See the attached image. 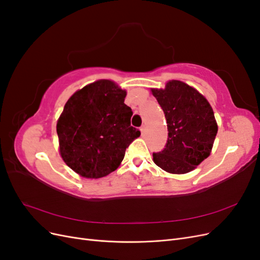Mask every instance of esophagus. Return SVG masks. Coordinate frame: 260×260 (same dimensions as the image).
Masks as SVG:
<instances>
[{"label":"esophagus","mask_w":260,"mask_h":260,"mask_svg":"<svg viewBox=\"0 0 260 260\" xmlns=\"http://www.w3.org/2000/svg\"><path fill=\"white\" fill-rule=\"evenodd\" d=\"M140 130H141V132H142V133H144V131H145V125L143 124V125H142V127H141V128H140Z\"/></svg>","instance_id":"obj_1"}]
</instances>
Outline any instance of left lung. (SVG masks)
<instances>
[{
	"label": "left lung",
	"mask_w": 260,
	"mask_h": 260,
	"mask_svg": "<svg viewBox=\"0 0 260 260\" xmlns=\"http://www.w3.org/2000/svg\"><path fill=\"white\" fill-rule=\"evenodd\" d=\"M151 92L167 120L168 140L165 148L153 154V160L172 175L194 170L210 155L218 124L206 98L193 86L169 80L165 89Z\"/></svg>",
	"instance_id": "left-lung-1"
}]
</instances>
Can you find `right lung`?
Segmentation results:
<instances>
[{
	"label": "right lung",
	"instance_id": "obj_1",
	"mask_svg": "<svg viewBox=\"0 0 260 260\" xmlns=\"http://www.w3.org/2000/svg\"><path fill=\"white\" fill-rule=\"evenodd\" d=\"M127 91L101 79L76 91L57 119L58 149L76 174L99 179L115 171L141 132L131 127L132 111L124 104Z\"/></svg>",
	"mask_w": 260,
	"mask_h": 260
}]
</instances>
